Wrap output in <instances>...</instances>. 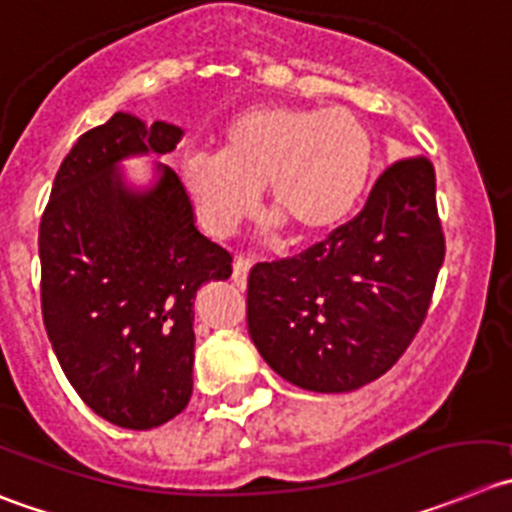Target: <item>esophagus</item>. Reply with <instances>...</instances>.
Instances as JSON below:
<instances>
[{
    "label": "esophagus",
    "instance_id": "obj_1",
    "mask_svg": "<svg viewBox=\"0 0 512 512\" xmlns=\"http://www.w3.org/2000/svg\"><path fill=\"white\" fill-rule=\"evenodd\" d=\"M250 270H252V260H247V257H237V260H234V267H232L234 283L240 285V288H245Z\"/></svg>",
    "mask_w": 512,
    "mask_h": 512
}]
</instances>
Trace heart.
Instances as JSON below:
<instances>
[{"label": "heart", "mask_w": 512, "mask_h": 512, "mask_svg": "<svg viewBox=\"0 0 512 512\" xmlns=\"http://www.w3.org/2000/svg\"><path fill=\"white\" fill-rule=\"evenodd\" d=\"M374 166V136L348 108L255 105L219 136L217 154H186L179 176L199 224L214 237L267 207L300 237L336 229L364 197Z\"/></svg>", "instance_id": "obj_1"}]
</instances>
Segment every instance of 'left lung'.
Returning a JSON list of instances; mask_svg holds the SVG:
<instances>
[{"label":"left lung","instance_id":"1","mask_svg":"<svg viewBox=\"0 0 512 512\" xmlns=\"http://www.w3.org/2000/svg\"><path fill=\"white\" fill-rule=\"evenodd\" d=\"M434 194L429 159L396 161L326 242L252 267L247 328L275 374L300 389L343 394L399 361L444 262Z\"/></svg>","mask_w":512,"mask_h":512}]
</instances>
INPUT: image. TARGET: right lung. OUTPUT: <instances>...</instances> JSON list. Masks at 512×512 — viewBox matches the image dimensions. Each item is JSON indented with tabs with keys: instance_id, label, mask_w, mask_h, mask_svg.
<instances>
[{
	"instance_id": "add662e5",
	"label": "right lung",
	"mask_w": 512,
	"mask_h": 512,
	"mask_svg": "<svg viewBox=\"0 0 512 512\" xmlns=\"http://www.w3.org/2000/svg\"><path fill=\"white\" fill-rule=\"evenodd\" d=\"M181 133L113 113L70 148L40 222L52 351L80 399L123 429L159 427L189 404L194 298L232 275L169 166L154 161L143 186L121 171L126 159L171 154Z\"/></svg>"
}]
</instances>
